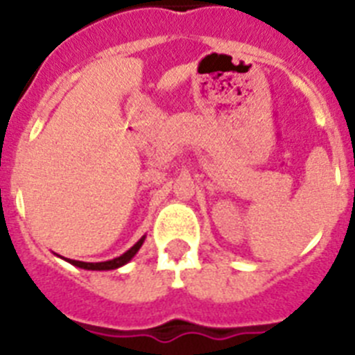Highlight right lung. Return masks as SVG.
Returning a JSON list of instances; mask_svg holds the SVG:
<instances>
[{"label": "right lung", "mask_w": 355, "mask_h": 355, "mask_svg": "<svg viewBox=\"0 0 355 355\" xmlns=\"http://www.w3.org/2000/svg\"><path fill=\"white\" fill-rule=\"evenodd\" d=\"M144 240H146V236L140 238L137 243H135L133 247H131L130 250H126L124 254H121L119 258H114V259H108V261H99V263H85V261H76V259H67L65 258V261L71 263V265L78 266V268H83V270H115V268H121V266H124L126 263H130L131 259H133V256L140 250V247H142ZM62 258V256H60Z\"/></svg>", "instance_id": "1"}]
</instances>
